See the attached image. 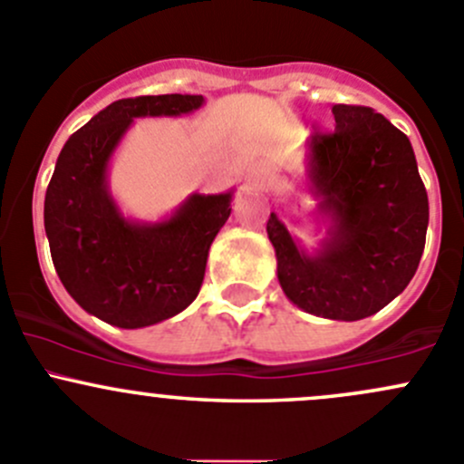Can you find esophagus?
Here are the masks:
<instances>
[{
	"instance_id": "obj_1",
	"label": "esophagus",
	"mask_w": 464,
	"mask_h": 464,
	"mask_svg": "<svg viewBox=\"0 0 464 464\" xmlns=\"http://www.w3.org/2000/svg\"><path fill=\"white\" fill-rule=\"evenodd\" d=\"M246 181H249V186H254V188H269L276 181V172L271 170L269 166H265V163H258V166H254L249 170Z\"/></svg>"
}]
</instances>
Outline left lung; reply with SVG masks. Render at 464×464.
<instances>
[{
    "instance_id": "left-lung-1",
    "label": "left lung",
    "mask_w": 464,
    "mask_h": 464,
    "mask_svg": "<svg viewBox=\"0 0 464 464\" xmlns=\"http://www.w3.org/2000/svg\"><path fill=\"white\" fill-rule=\"evenodd\" d=\"M334 130L307 143L310 190L330 218L314 256L305 254L278 215L266 236L276 249L285 296L334 321L377 314L418 271L429 227V198L409 137L372 107L334 105Z\"/></svg>"
}]
</instances>
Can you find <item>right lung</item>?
<instances>
[{
  "mask_svg": "<svg viewBox=\"0 0 464 464\" xmlns=\"http://www.w3.org/2000/svg\"><path fill=\"white\" fill-rule=\"evenodd\" d=\"M204 96L163 93L111 102L69 137L44 198L51 258L73 301L110 325H154L198 298L233 193L190 195L168 219L132 222L107 188V163L139 116H179Z\"/></svg>",
  "mask_w": 464,
  "mask_h": 464,
  "instance_id": "1",
  "label": "right lung"
}]
</instances>
